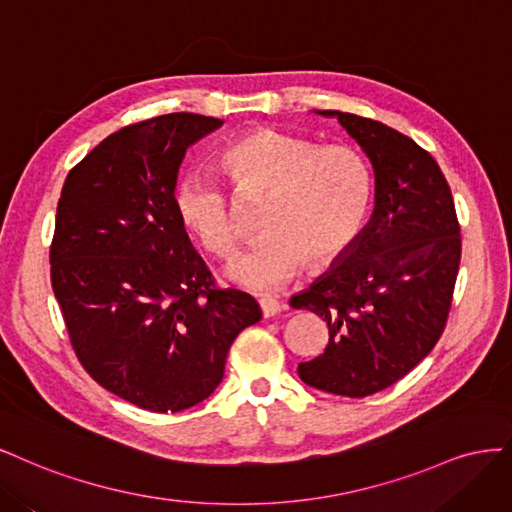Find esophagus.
<instances>
[{
    "label": "esophagus",
    "mask_w": 512,
    "mask_h": 512,
    "mask_svg": "<svg viewBox=\"0 0 512 512\" xmlns=\"http://www.w3.org/2000/svg\"><path fill=\"white\" fill-rule=\"evenodd\" d=\"M259 306H261V312H263V317H266V319H270V317L278 315V312L285 310V304H280L278 300H272V298L259 300Z\"/></svg>",
    "instance_id": "obj_1"
}]
</instances>
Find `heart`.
<instances>
[{"mask_svg": "<svg viewBox=\"0 0 512 512\" xmlns=\"http://www.w3.org/2000/svg\"><path fill=\"white\" fill-rule=\"evenodd\" d=\"M221 166L238 191L266 195L259 214L266 234L225 268L238 287L257 293L285 287L306 259L319 266L340 255L366 221L372 176L351 146H315L287 131L257 129L225 148ZM174 208L204 249L234 251L238 227L217 176L185 172L174 189Z\"/></svg>", "mask_w": 512, "mask_h": 512, "instance_id": "1", "label": "heart"}]
</instances>
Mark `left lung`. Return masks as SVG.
I'll use <instances>...</instances> for the list:
<instances>
[{"instance_id": "left-lung-1", "label": "left lung", "mask_w": 512, "mask_h": 512, "mask_svg": "<svg viewBox=\"0 0 512 512\" xmlns=\"http://www.w3.org/2000/svg\"><path fill=\"white\" fill-rule=\"evenodd\" d=\"M338 119L374 170L366 227L293 308L329 327L325 351L298 366L310 387L366 398L398 383L430 355L447 325L461 259L451 189L434 157L383 123L340 110Z\"/></svg>"}]
</instances>
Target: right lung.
I'll list each match as a JSON object with an SVG mask.
<instances>
[{
    "mask_svg": "<svg viewBox=\"0 0 512 512\" xmlns=\"http://www.w3.org/2000/svg\"><path fill=\"white\" fill-rule=\"evenodd\" d=\"M221 119L172 112L119 129L65 178L51 280L74 351L104 389L178 412L219 387L229 346L261 319L217 289L174 208L187 148Z\"/></svg>",
    "mask_w": 512,
    "mask_h": 512,
    "instance_id": "obj_1",
    "label": "right lung"
}]
</instances>
